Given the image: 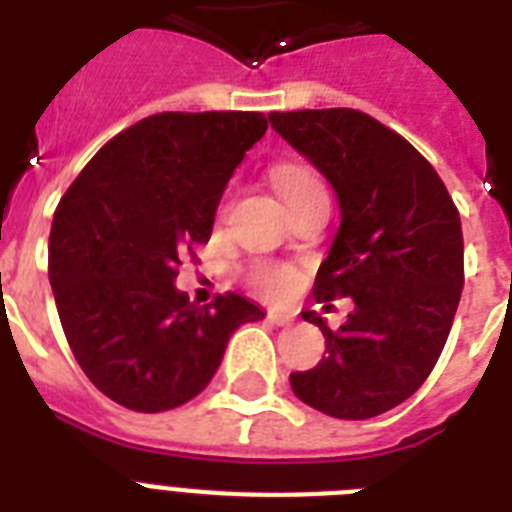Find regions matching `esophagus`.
I'll return each instance as SVG.
<instances>
[{
	"label": "esophagus",
	"mask_w": 512,
	"mask_h": 512,
	"mask_svg": "<svg viewBox=\"0 0 512 512\" xmlns=\"http://www.w3.org/2000/svg\"><path fill=\"white\" fill-rule=\"evenodd\" d=\"M268 319H271V324H276V327H289V324L295 321V313L271 311V313H268Z\"/></svg>",
	"instance_id": "esophagus-1"
}]
</instances>
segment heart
<instances>
[{
    "mask_svg": "<svg viewBox=\"0 0 512 512\" xmlns=\"http://www.w3.org/2000/svg\"><path fill=\"white\" fill-rule=\"evenodd\" d=\"M271 180L273 185H276V191L281 193V199L287 201L289 209H297L300 204H305V201L316 199L321 193H327L324 191L321 177L316 175V170L303 162L276 164L271 172ZM249 281H252V287L260 289L263 295H284L289 284H292V268L276 263H257L252 265V271H249Z\"/></svg>",
    "mask_w": 512,
    "mask_h": 512,
    "instance_id": "heart-1",
    "label": "heart"
}]
</instances>
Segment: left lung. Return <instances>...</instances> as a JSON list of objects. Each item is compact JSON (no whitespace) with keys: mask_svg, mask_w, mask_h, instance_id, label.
I'll return each mask as SVG.
<instances>
[{"mask_svg":"<svg viewBox=\"0 0 512 512\" xmlns=\"http://www.w3.org/2000/svg\"><path fill=\"white\" fill-rule=\"evenodd\" d=\"M268 119L340 199V231L313 297L356 303L340 329L303 313L324 332L327 356L289 382L329 417H377L412 396L444 350L465 284L460 212L428 159L364 111L305 108Z\"/></svg>","mask_w":512,"mask_h":512,"instance_id":"left-lung-1","label":"left lung"}]
</instances>
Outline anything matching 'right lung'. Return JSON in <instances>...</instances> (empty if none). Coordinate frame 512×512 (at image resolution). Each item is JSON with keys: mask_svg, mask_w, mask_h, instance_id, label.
Here are the masks:
<instances>
[{"mask_svg": "<svg viewBox=\"0 0 512 512\" xmlns=\"http://www.w3.org/2000/svg\"><path fill=\"white\" fill-rule=\"evenodd\" d=\"M265 130L257 111L154 114L108 140L63 193L52 295L82 372L116 404L183 406L207 388L233 332L265 316L236 292L196 305L172 284Z\"/></svg>", "mask_w": 512, "mask_h": 512, "instance_id": "1", "label": "right lung"}]
</instances>
